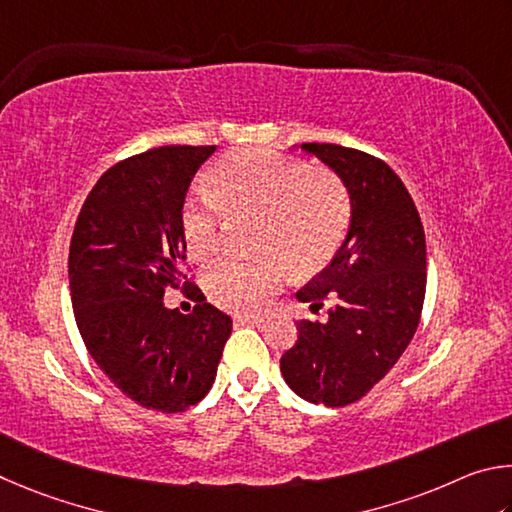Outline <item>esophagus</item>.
Instances as JSON below:
<instances>
[{
    "label": "esophagus",
    "instance_id": "34e87169",
    "mask_svg": "<svg viewBox=\"0 0 512 512\" xmlns=\"http://www.w3.org/2000/svg\"><path fill=\"white\" fill-rule=\"evenodd\" d=\"M233 321H236L238 326H261V324H265L267 317H263V315H240Z\"/></svg>",
    "mask_w": 512,
    "mask_h": 512
}]
</instances>
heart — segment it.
<instances>
[{"instance_id":"obj_1","label":"heart","mask_w":512,"mask_h":512,"mask_svg":"<svg viewBox=\"0 0 512 512\" xmlns=\"http://www.w3.org/2000/svg\"><path fill=\"white\" fill-rule=\"evenodd\" d=\"M209 197H191L179 213L184 245L195 263L220 256L227 222L254 220L256 261H229L206 276L209 299L229 312L263 310L288 274H315L333 261L351 224V193L328 168L267 148L222 155L206 175Z\"/></svg>"}]
</instances>
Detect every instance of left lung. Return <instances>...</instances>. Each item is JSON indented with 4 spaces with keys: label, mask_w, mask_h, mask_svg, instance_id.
I'll list each match as a JSON object with an SVG mask.
<instances>
[{
    "label": "left lung",
    "mask_w": 512,
    "mask_h": 512,
    "mask_svg": "<svg viewBox=\"0 0 512 512\" xmlns=\"http://www.w3.org/2000/svg\"><path fill=\"white\" fill-rule=\"evenodd\" d=\"M344 179L351 229L333 261L297 292L328 319H299L281 357L288 387L303 400L346 407L366 396L405 353L420 324L427 288L425 231L414 200L389 164L337 143H303Z\"/></svg>",
    "instance_id": "1"
}]
</instances>
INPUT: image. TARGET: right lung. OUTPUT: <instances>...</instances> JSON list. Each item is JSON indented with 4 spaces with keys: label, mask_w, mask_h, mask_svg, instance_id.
Listing matches in <instances>:
<instances>
[{
    "label": "right lung",
    "mask_w": 512,
    "mask_h": 512,
    "mask_svg": "<svg viewBox=\"0 0 512 512\" xmlns=\"http://www.w3.org/2000/svg\"><path fill=\"white\" fill-rule=\"evenodd\" d=\"M215 146H159L98 177L69 245L76 326L101 371L137 405L177 414L209 393L231 317L179 270L184 197ZM168 287L196 301L191 316L163 306Z\"/></svg>",
    "instance_id": "1"
}]
</instances>
